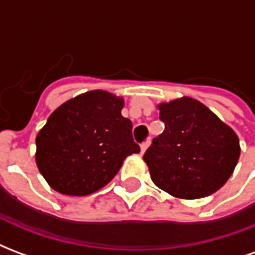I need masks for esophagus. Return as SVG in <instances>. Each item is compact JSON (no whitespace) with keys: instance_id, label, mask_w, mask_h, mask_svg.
I'll return each mask as SVG.
<instances>
[{"instance_id":"obj_1","label":"esophagus","mask_w":255,"mask_h":255,"mask_svg":"<svg viewBox=\"0 0 255 255\" xmlns=\"http://www.w3.org/2000/svg\"><path fill=\"white\" fill-rule=\"evenodd\" d=\"M150 146V139L149 140H146V142H143V143L140 144V151H142V154H143L144 151L147 150V147Z\"/></svg>"}]
</instances>
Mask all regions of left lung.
Instances as JSON below:
<instances>
[{
	"label": "left lung",
	"mask_w": 255,
	"mask_h": 255,
	"mask_svg": "<svg viewBox=\"0 0 255 255\" xmlns=\"http://www.w3.org/2000/svg\"><path fill=\"white\" fill-rule=\"evenodd\" d=\"M158 109L165 129L143 155L155 186L183 199L208 197L223 187L241 155L234 129L190 97Z\"/></svg>",
	"instance_id": "1"
}]
</instances>
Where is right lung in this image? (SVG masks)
Segmentation results:
<instances>
[{
  "label": "right lung",
  "instance_id": "obj_1",
  "mask_svg": "<svg viewBox=\"0 0 255 255\" xmlns=\"http://www.w3.org/2000/svg\"><path fill=\"white\" fill-rule=\"evenodd\" d=\"M124 100L93 90L64 102L36 135V165L49 186L65 195H89L116 176L126 157L139 153Z\"/></svg>",
  "mask_w": 255,
  "mask_h": 255
}]
</instances>
